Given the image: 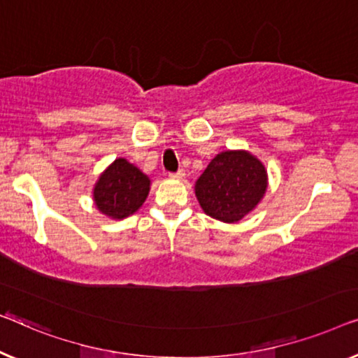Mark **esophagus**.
<instances>
[{"mask_svg":"<svg viewBox=\"0 0 358 358\" xmlns=\"http://www.w3.org/2000/svg\"><path fill=\"white\" fill-rule=\"evenodd\" d=\"M170 177H172V178H177V180H181V178L185 177V170H178V172L170 173Z\"/></svg>","mask_w":358,"mask_h":358,"instance_id":"1","label":"esophagus"}]
</instances>
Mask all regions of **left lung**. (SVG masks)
<instances>
[{"label": "left lung", "instance_id": "8db88e82", "mask_svg": "<svg viewBox=\"0 0 358 358\" xmlns=\"http://www.w3.org/2000/svg\"><path fill=\"white\" fill-rule=\"evenodd\" d=\"M266 188L268 172L258 157L248 150H225L210 160L194 193L206 214L235 224L259 204Z\"/></svg>", "mask_w": 358, "mask_h": 358}]
</instances>
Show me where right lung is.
<instances>
[{"label": "right lung", "mask_w": 358, "mask_h": 358, "mask_svg": "<svg viewBox=\"0 0 358 358\" xmlns=\"http://www.w3.org/2000/svg\"><path fill=\"white\" fill-rule=\"evenodd\" d=\"M149 189L150 180L148 175L127 159H117L95 183L94 203L107 217L122 220L143 206Z\"/></svg>", "instance_id": "1"}]
</instances>
